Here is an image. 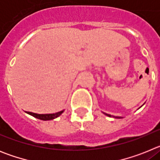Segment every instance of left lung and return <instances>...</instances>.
<instances>
[{
  "label": "left lung",
  "mask_w": 160,
  "mask_h": 160,
  "mask_svg": "<svg viewBox=\"0 0 160 160\" xmlns=\"http://www.w3.org/2000/svg\"><path fill=\"white\" fill-rule=\"evenodd\" d=\"M106 114V115H107V116H109V117L111 116V114ZM117 118H119V117H117Z\"/></svg>",
  "instance_id": "left-lung-1"
}]
</instances>
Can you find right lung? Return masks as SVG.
Returning <instances> with one entry per match:
<instances>
[{
	"instance_id": "1",
	"label": "right lung",
	"mask_w": 160,
	"mask_h": 160,
	"mask_svg": "<svg viewBox=\"0 0 160 160\" xmlns=\"http://www.w3.org/2000/svg\"><path fill=\"white\" fill-rule=\"evenodd\" d=\"M28 113L29 114L32 115V116L35 117L37 118H39L41 120H51L53 119V118H57L58 117L59 115L63 113V111H59V112L54 113V114H35V113H32V112H26Z\"/></svg>"
}]
</instances>
